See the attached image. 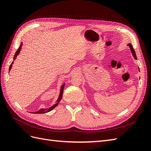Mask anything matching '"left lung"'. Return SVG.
I'll return each mask as SVG.
<instances>
[{"instance_id":"8db88e82","label":"left lung","mask_w":151,"mask_h":151,"mask_svg":"<svg viewBox=\"0 0 151 151\" xmlns=\"http://www.w3.org/2000/svg\"><path fill=\"white\" fill-rule=\"evenodd\" d=\"M127 46H129L130 49V51H131V52H132V55H133L134 58H135V60H137V56H136V55H135V51H134V48H133V47H132V45H131L130 43H129L128 45H127ZM139 68V71H140L139 68Z\"/></svg>"}]
</instances>
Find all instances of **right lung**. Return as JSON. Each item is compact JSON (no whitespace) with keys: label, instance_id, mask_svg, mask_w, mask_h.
I'll return each instance as SVG.
<instances>
[{"label":"right lung","instance_id":"obj_1","mask_svg":"<svg viewBox=\"0 0 151 151\" xmlns=\"http://www.w3.org/2000/svg\"><path fill=\"white\" fill-rule=\"evenodd\" d=\"M22 42L21 43V45L20 46H19V47L18 48V50H17V51L16 52L15 55H14V60H15L16 59L17 56L19 55V52H20L21 50V48H22ZM14 63V61L12 62L11 65H10V67H9V71H10L12 68V64ZM65 83H63L61 86V89H60V95H59V97H58V99L57 100V102L55 104L53 105L52 106H51V107H50L49 109H40V110H38L37 111H36V112H35V114H45V113H47V112H49V111H50L51 110H52L53 109H55L56 106L59 104L60 100H61V98H62V96H63V89H64V87H65Z\"/></svg>","mask_w":151,"mask_h":151}]
</instances>
